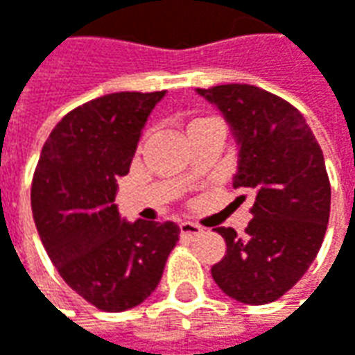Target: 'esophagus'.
Wrapping results in <instances>:
<instances>
[{"instance_id": "obj_1", "label": "esophagus", "mask_w": 355, "mask_h": 355, "mask_svg": "<svg viewBox=\"0 0 355 355\" xmlns=\"http://www.w3.org/2000/svg\"><path fill=\"white\" fill-rule=\"evenodd\" d=\"M201 231H203V229H201L198 223H191V221H182V223H180V233H182V237L185 239L198 237Z\"/></svg>"}]
</instances>
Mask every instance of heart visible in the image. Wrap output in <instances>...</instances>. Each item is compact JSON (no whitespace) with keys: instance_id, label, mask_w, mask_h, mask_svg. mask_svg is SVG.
<instances>
[{"instance_id":"b5f03b06","label":"heart","mask_w":355,"mask_h":355,"mask_svg":"<svg viewBox=\"0 0 355 355\" xmlns=\"http://www.w3.org/2000/svg\"><path fill=\"white\" fill-rule=\"evenodd\" d=\"M199 120H201V118H199ZM199 120H193V122H191V124H196V122H199ZM191 124H189V126H191Z\"/></svg>"}]
</instances>
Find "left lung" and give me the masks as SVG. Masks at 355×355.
Returning a JSON list of instances; mask_svg holds the SVG:
<instances>
[{"instance_id": "obj_1", "label": "left lung", "mask_w": 355, "mask_h": 355, "mask_svg": "<svg viewBox=\"0 0 355 355\" xmlns=\"http://www.w3.org/2000/svg\"><path fill=\"white\" fill-rule=\"evenodd\" d=\"M198 94L223 112L239 144L233 185L254 196L245 237L215 229L227 251L211 277L243 304L275 302L302 279L326 235L330 180L320 146L304 116L272 92L219 85Z\"/></svg>"}]
</instances>
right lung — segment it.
I'll use <instances>...</instances> for the list:
<instances>
[{
	"instance_id": "right-lung-1",
	"label": "right lung",
	"mask_w": 355,
	"mask_h": 355,
	"mask_svg": "<svg viewBox=\"0 0 355 355\" xmlns=\"http://www.w3.org/2000/svg\"><path fill=\"white\" fill-rule=\"evenodd\" d=\"M166 90L112 92L76 106L49 134L31 185L39 237L62 280L104 312L138 306L156 291L180 239L171 221L120 219L142 128Z\"/></svg>"
}]
</instances>
